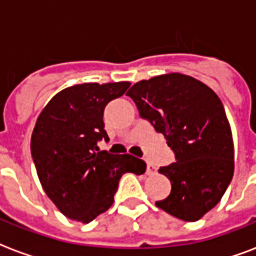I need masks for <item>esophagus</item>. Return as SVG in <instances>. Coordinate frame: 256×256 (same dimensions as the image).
Segmentation results:
<instances>
[{"instance_id":"1","label":"esophagus","mask_w":256,"mask_h":256,"mask_svg":"<svg viewBox=\"0 0 256 256\" xmlns=\"http://www.w3.org/2000/svg\"><path fill=\"white\" fill-rule=\"evenodd\" d=\"M146 164H148V168H146V174L148 175H152L154 174V171H156V168L152 166L148 160H146Z\"/></svg>"}]
</instances>
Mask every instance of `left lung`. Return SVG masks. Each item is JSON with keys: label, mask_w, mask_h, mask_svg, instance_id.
Listing matches in <instances>:
<instances>
[{"label": "left lung", "mask_w": 256, "mask_h": 256, "mask_svg": "<svg viewBox=\"0 0 256 256\" xmlns=\"http://www.w3.org/2000/svg\"><path fill=\"white\" fill-rule=\"evenodd\" d=\"M126 94L175 152L176 162L158 170L170 179L171 192L156 206L198 220L218 204L234 175L232 132L219 96L180 73L142 80Z\"/></svg>", "instance_id": "1"}]
</instances>
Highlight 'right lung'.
I'll list each match as a JSON object with an SVG mask.
<instances>
[{"label": "right lung", "mask_w": 256, "mask_h": 256, "mask_svg": "<svg viewBox=\"0 0 256 256\" xmlns=\"http://www.w3.org/2000/svg\"><path fill=\"white\" fill-rule=\"evenodd\" d=\"M130 82L81 84L57 92L42 108L33 128L30 150L42 188L68 218L92 222L114 202L120 176L146 171L130 154L100 152L96 142L108 140L104 110L124 96Z\"/></svg>", "instance_id": "obj_1"}]
</instances>
